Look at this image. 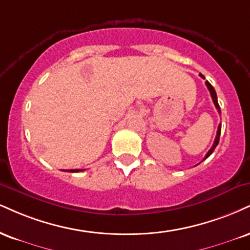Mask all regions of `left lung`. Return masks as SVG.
<instances>
[{"mask_svg": "<svg viewBox=\"0 0 250 250\" xmlns=\"http://www.w3.org/2000/svg\"><path fill=\"white\" fill-rule=\"evenodd\" d=\"M199 76L201 77V78H204V79H205V77L203 76V74H199ZM206 86H207V88H208V91H209V93H211V96H212V100H213V102H214V106H215V108H216V110H218L219 113L221 114V110H220V106H219V104H218V98H216V93H215V89L213 88V86L211 85V83H208V81H206ZM220 134H221V123L220 125H219V127H218V131H216V136H215V140H214V143H213V146H212V148L208 150V152H207L206 154V156H205V158L204 159H206L207 157H209V156L212 155V152L214 151V149L216 148V146H218L219 144V140H220Z\"/></svg>", "mask_w": 250, "mask_h": 250, "instance_id": "8db88e82", "label": "left lung"}]
</instances>
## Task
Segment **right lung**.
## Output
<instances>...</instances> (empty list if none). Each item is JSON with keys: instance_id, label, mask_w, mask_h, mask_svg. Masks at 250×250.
Masks as SVG:
<instances>
[{"instance_id": "1", "label": "right lung", "mask_w": 250, "mask_h": 250, "mask_svg": "<svg viewBox=\"0 0 250 250\" xmlns=\"http://www.w3.org/2000/svg\"><path fill=\"white\" fill-rule=\"evenodd\" d=\"M67 171V170H66ZM79 171H83V170H80V169H73V170H68L67 172H79Z\"/></svg>"}]
</instances>
